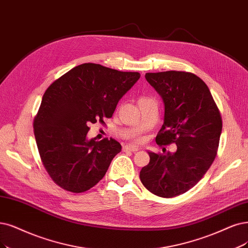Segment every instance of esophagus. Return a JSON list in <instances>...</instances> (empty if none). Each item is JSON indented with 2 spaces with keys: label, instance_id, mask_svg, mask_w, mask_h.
<instances>
[{
  "label": "esophagus",
  "instance_id": "34e87169",
  "mask_svg": "<svg viewBox=\"0 0 248 248\" xmlns=\"http://www.w3.org/2000/svg\"><path fill=\"white\" fill-rule=\"evenodd\" d=\"M139 150L138 147H136V146L133 145H126L124 147V151H131V152H137Z\"/></svg>",
  "mask_w": 248,
  "mask_h": 248
}]
</instances>
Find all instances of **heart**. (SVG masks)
Instances as JSON below:
<instances>
[{
	"instance_id": "heart-1",
	"label": "heart",
	"mask_w": 248,
	"mask_h": 248,
	"mask_svg": "<svg viewBox=\"0 0 248 248\" xmlns=\"http://www.w3.org/2000/svg\"><path fill=\"white\" fill-rule=\"evenodd\" d=\"M141 99H147V98H141Z\"/></svg>"
}]
</instances>
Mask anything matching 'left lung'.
Here are the masks:
<instances>
[{
  "label": "left lung",
  "mask_w": 248,
  "mask_h": 248,
  "mask_svg": "<svg viewBox=\"0 0 248 248\" xmlns=\"http://www.w3.org/2000/svg\"><path fill=\"white\" fill-rule=\"evenodd\" d=\"M146 79L164 103L158 145L176 143L166 155L148 152L150 161L140 171L145 188L154 195L171 198L185 193L212 166L222 133V116L205 82L185 71L148 72Z\"/></svg>",
  "instance_id": "left-lung-1"
}]
</instances>
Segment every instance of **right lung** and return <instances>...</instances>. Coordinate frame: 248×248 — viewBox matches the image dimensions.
<instances>
[{"mask_svg": "<svg viewBox=\"0 0 248 248\" xmlns=\"http://www.w3.org/2000/svg\"><path fill=\"white\" fill-rule=\"evenodd\" d=\"M139 78V72L84 63L46 90L33 132L44 168L59 187L80 193L105 176L122 145L112 138L88 140L89 125L111 117Z\"/></svg>", "mask_w": 248, "mask_h": 248, "instance_id": "add662e5", "label": "right lung"}]
</instances>
